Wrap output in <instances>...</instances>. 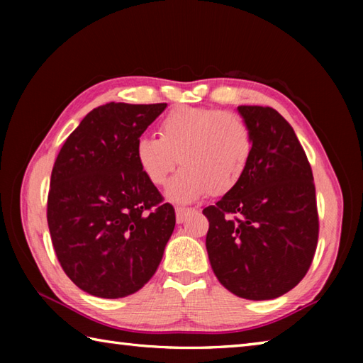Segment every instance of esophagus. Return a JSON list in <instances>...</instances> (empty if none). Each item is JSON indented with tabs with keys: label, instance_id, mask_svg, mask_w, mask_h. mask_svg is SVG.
I'll return each instance as SVG.
<instances>
[{
	"label": "esophagus",
	"instance_id": "esophagus-1",
	"mask_svg": "<svg viewBox=\"0 0 363 363\" xmlns=\"http://www.w3.org/2000/svg\"><path fill=\"white\" fill-rule=\"evenodd\" d=\"M190 212H191V209H186V207H177V209H176V221L182 223L184 220H186V217Z\"/></svg>",
	"mask_w": 363,
	"mask_h": 363
}]
</instances>
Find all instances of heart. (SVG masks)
Here are the masks:
<instances>
[{"mask_svg": "<svg viewBox=\"0 0 363 363\" xmlns=\"http://www.w3.org/2000/svg\"><path fill=\"white\" fill-rule=\"evenodd\" d=\"M252 138L245 120L234 112L182 106L160 121L159 138L142 135L135 157L148 179L162 186L176 162L182 168L167 186V196L190 203L211 190L225 195L245 172Z\"/></svg>", "mask_w": 363, "mask_h": 363, "instance_id": "b5f03b06", "label": "heart"}]
</instances>
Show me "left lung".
<instances>
[{
    "instance_id": "left-lung-1",
    "label": "left lung",
    "mask_w": 363,
    "mask_h": 363,
    "mask_svg": "<svg viewBox=\"0 0 363 363\" xmlns=\"http://www.w3.org/2000/svg\"><path fill=\"white\" fill-rule=\"evenodd\" d=\"M252 150L237 186L203 213L215 276L234 295L264 301L290 291L311 268L318 212L309 160L273 107L238 106Z\"/></svg>"
}]
</instances>
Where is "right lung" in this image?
I'll list each match as a JSON object with an SVG mask.
<instances>
[{"mask_svg":"<svg viewBox=\"0 0 363 363\" xmlns=\"http://www.w3.org/2000/svg\"><path fill=\"white\" fill-rule=\"evenodd\" d=\"M167 104L107 103L89 112L54 162L51 242L65 274L98 298H125L148 282L176 225L135 157V142Z\"/></svg>","mask_w":363,"mask_h":363,"instance_id":"add662e5","label":"right lung"}]
</instances>
